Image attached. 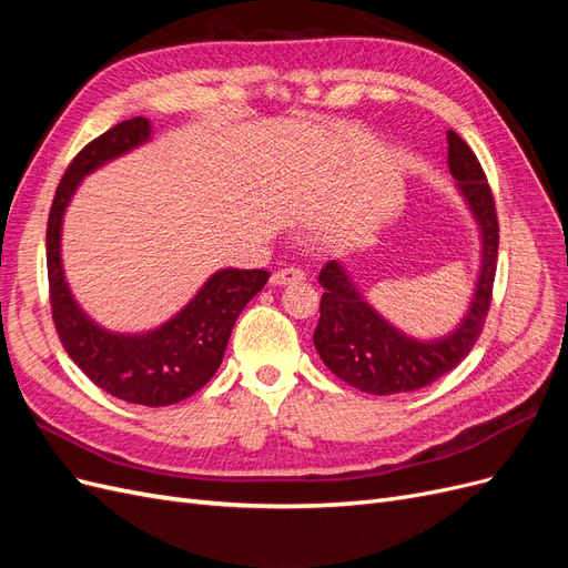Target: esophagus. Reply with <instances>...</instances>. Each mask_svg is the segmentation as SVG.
I'll use <instances>...</instances> for the list:
<instances>
[{
  "label": "esophagus",
  "mask_w": 568,
  "mask_h": 568,
  "mask_svg": "<svg viewBox=\"0 0 568 568\" xmlns=\"http://www.w3.org/2000/svg\"><path fill=\"white\" fill-rule=\"evenodd\" d=\"M301 280H305V272L301 267H294V265L282 267V270L272 274V284H277V286L294 284V282H301Z\"/></svg>",
  "instance_id": "34e87169"
}]
</instances>
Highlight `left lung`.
<instances>
[{"label": "left lung", "mask_w": 568, "mask_h": 568, "mask_svg": "<svg viewBox=\"0 0 568 568\" xmlns=\"http://www.w3.org/2000/svg\"><path fill=\"white\" fill-rule=\"evenodd\" d=\"M448 163L457 189L480 227V272L476 294L457 329L445 338L417 341L395 329L359 296L348 272L329 261L320 272L324 286L315 348L322 363L338 379L372 395L417 390L455 369L474 348L490 311L493 282L500 246L495 199L476 153L453 130H448Z\"/></svg>", "instance_id": "obj_1"}]
</instances>
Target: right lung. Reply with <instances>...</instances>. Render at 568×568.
Masks as SVG:
<instances>
[{
	"instance_id": "right-lung-1",
	"label": "right lung",
	"mask_w": 568,
	"mask_h": 568,
	"mask_svg": "<svg viewBox=\"0 0 568 568\" xmlns=\"http://www.w3.org/2000/svg\"><path fill=\"white\" fill-rule=\"evenodd\" d=\"M151 136L146 118H130L99 134L68 165L47 222V274L51 320L65 353L101 390L115 398L165 407L211 382L236 317L261 291L267 270H220L199 294L163 326L146 334H111L97 326L71 296L61 267V220L84 175L123 156Z\"/></svg>"
}]
</instances>
